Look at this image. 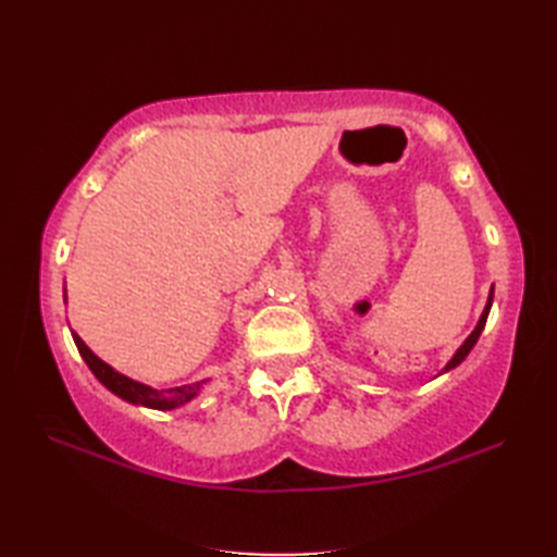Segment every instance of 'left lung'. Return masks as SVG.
<instances>
[{"label": "left lung", "instance_id": "8db88e82", "mask_svg": "<svg viewBox=\"0 0 557 557\" xmlns=\"http://www.w3.org/2000/svg\"><path fill=\"white\" fill-rule=\"evenodd\" d=\"M491 306H493V289H491V297H488V304H486V309H483V313H481V318H479V325L474 327V333H471L467 339H465V345H461L457 351H455V357L447 361V366H445V371H449V369H455V366H459L461 361L467 359V354L474 349V345H476V339L481 337V330L486 327V321H488V311H491Z\"/></svg>", "mask_w": 557, "mask_h": 557}]
</instances>
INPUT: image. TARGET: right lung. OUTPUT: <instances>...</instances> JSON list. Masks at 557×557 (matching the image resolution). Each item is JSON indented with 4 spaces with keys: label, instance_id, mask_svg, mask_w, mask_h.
<instances>
[{
    "label": "right lung",
    "instance_id": "obj_1",
    "mask_svg": "<svg viewBox=\"0 0 557 557\" xmlns=\"http://www.w3.org/2000/svg\"><path fill=\"white\" fill-rule=\"evenodd\" d=\"M71 335H74L78 354L83 357V361L88 363V369L92 371V375H96L98 381L110 389V393H114L116 397H122L126 401H132V405L168 411V409L184 405V401H188V399H194L198 395L200 385L206 383V381H200V383H194V385H182V387H170V389L148 387L144 383L132 381V377L122 375L120 371H114L112 366H108L102 359H98L96 354H92L86 347V342H83L76 333H71Z\"/></svg>",
    "mask_w": 557,
    "mask_h": 557
}]
</instances>
